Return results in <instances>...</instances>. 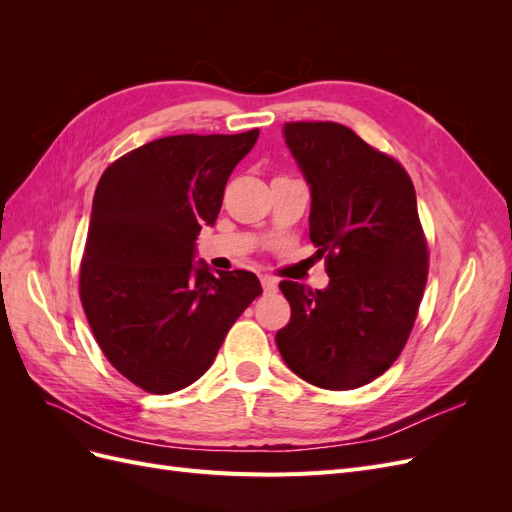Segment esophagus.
<instances>
[{"label": "esophagus", "instance_id": "obj_1", "mask_svg": "<svg viewBox=\"0 0 512 512\" xmlns=\"http://www.w3.org/2000/svg\"><path fill=\"white\" fill-rule=\"evenodd\" d=\"M260 284H262V288H265L267 292H273L277 288V280H275V277H271V275H260Z\"/></svg>", "mask_w": 512, "mask_h": 512}]
</instances>
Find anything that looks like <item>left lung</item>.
<instances>
[{
  "label": "left lung",
  "mask_w": 512,
  "mask_h": 512,
  "mask_svg": "<svg viewBox=\"0 0 512 512\" xmlns=\"http://www.w3.org/2000/svg\"><path fill=\"white\" fill-rule=\"evenodd\" d=\"M312 194L309 239L327 254L329 286L282 282L290 322L275 344L305 382L350 391L404 350L427 282V243L401 164L333 121L284 123Z\"/></svg>",
  "instance_id": "1"
}]
</instances>
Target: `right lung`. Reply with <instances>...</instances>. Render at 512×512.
<instances>
[{
  "label": "right lung",
  "instance_id": "add662e5",
  "mask_svg": "<svg viewBox=\"0 0 512 512\" xmlns=\"http://www.w3.org/2000/svg\"><path fill=\"white\" fill-rule=\"evenodd\" d=\"M258 130L179 134L104 170L81 265V301L102 352L147 393H175L211 367L226 333L262 292L250 271L215 275L196 258L235 166Z\"/></svg>",
  "mask_w": 512,
  "mask_h": 512
}]
</instances>
